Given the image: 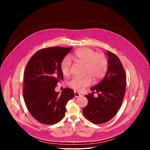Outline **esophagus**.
<instances>
[{
    "instance_id": "obj_1",
    "label": "esophagus",
    "mask_w": 150,
    "mask_h": 150,
    "mask_svg": "<svg viewBox=\"0 0 150 150\" xmlns=\"http://www.w3.org/2000/svg\"><path fill=\"white\" fill-rule=\"evenodd\" d=\"M74 94H75V97H79L81 96V94L80 93L76 92V91H75V92H74Z\"/></svg>"
}]
</instances>
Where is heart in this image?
Returning a JSON list of instances; mask_svg holds the SVG:
<instances>
[{
  "instance_id": "obj_1",
  "label": "heart",
  "mask_w": 150,
  "mask_h": 150,
  "mask_svg": "<svg viewBox=\"0 0 150 150\" xmlns=\"http://www.w3.org/2000/svg\"><path fill=\"white\" fill-rule=\"evenodd\" d=\"M71 58L78 63L85 65L84 73L88 75L83 78L74 77L68 83V85L76 91H82L91 83L92 79L98 81L102 79L108 69L109 62L103 53H98L90 48H81L71 54ZM71 62L68 57H64L60 62V68L65 75L70 73Z\"/></svg>"
}]
</instances>
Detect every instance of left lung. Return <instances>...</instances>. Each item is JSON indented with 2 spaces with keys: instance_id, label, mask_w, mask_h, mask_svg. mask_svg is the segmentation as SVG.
I'll use <instances>...</instances> for the list:
<instances>
[{
  "instance_id": "left-lung-1",
  "label": "left lung",
  "mask_w": 150,
  "mask_h": 150,
  "mask_svg": "<svg viewBox=\"0 0 150 150\" xmlns=\"http://www.w3.org/2000/svg\"><path fill=\"white\" fill-rule=\"evenodd\" d=\"M109 67L104 78L90 90L91 94L85 96L88 100L82 109L84 116L94 124L105 123L119 111L126 91V74L119 57L107 51ZM97 93V98L93 94Z\"/></svg>"
}]
</instances>
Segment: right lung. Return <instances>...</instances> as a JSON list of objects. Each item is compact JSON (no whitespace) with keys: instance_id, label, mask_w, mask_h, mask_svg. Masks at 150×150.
Here are the masks:
<instances>
[{"instance_id":"right-lung-1","label":"right lung","mask_w":150,"mask_h":150,"mask_svg":"<svg viewBox=\"0 0 150 150\" xmlns=\"http://www.w3.org/2000/svg\"><path fill=\"white\" fill-rule=\"evenodd\" d=\"M72 48L42 49L33 54L27 64L23 97L28 110L41 123L53 125L60 121L65 116L67 103L74 97V90L67 87L60 95L54 91L63 77L60 62Z\"/></svg>"}]
</instances>
